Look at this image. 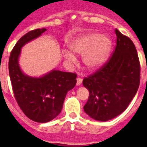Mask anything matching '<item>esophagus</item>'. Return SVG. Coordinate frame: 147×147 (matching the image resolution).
<instances>
[{
  "instance_id": "esophagus-1",
  "label": "esophagus",
  "mask_w": 147,
  "mask_h": 147,
  "mask_svg": "<svg viewBox=\"0 0 147 147\" xmlns=\"http://www.w3.org/2000/svg\"><path fill=\"white\" fill-rule=\"evenodd\" d=\"M82 82V79L80 78H77V85L80 86L81 84V83Z\"/></svg>"
}]
</instances>
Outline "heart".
Here are the masks:
<instances>
[{
  "label": "heart",
  "instance_id": "obj_1",
  "mask_svg": "<svg viewBox=\"0 0 147 147\" xmlns=\"http://www.w3.org/2000/svg\"><path fill=\"white\" fill-rule=\"evenodd\" d=\"M111 47V40L106 35L90 33L76 38L69 45L73 53L82 55V62L89 70H94L106 61ZM64 56L70 63L75 61L71 52L65 50Z\"/></svg>",
  "mask_w": 147,
  "mask_h": 147
}]
</instances>
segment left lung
Returning <instances> with one entry per match:
<instances>
[{
    "label": "left lung",
    "instance_id": "left-lung-1",
    "mask_svg": "<svg viewBox=\"0 0 147 147\" xmlns=\"http://www.w3.org/2000/svg\"><path fill=\"white\" fill-rule=\"evenodd\" d=\"M115 34L117 45L112 57L82 82L90 92L84 110L97 121H108L122 113L135 96L140 82L135 45L117 29Z\"/></svg>",
    "mask_w": 147,
    "mask_h": 147
}]
</instances>
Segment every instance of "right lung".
<instances>
[{
	"mask_svg": "<svg viewBox=\"0 0 147 147\" xmlns=\"http://www.w3.org/2000/svg\"><path fill=\"white\" fill-rule=\"evenodd\" d=\"M46 30L35 29L23 35L12 50L8 63L16 101L30 119L40 123L48 122L61 112L67 93L77 82V75L72 72L53 69L40 78H33L22 72L18 62L21 48Z\"/></svg>",
	"mask_w": 147,
	"mask_h": 147,
	"instance_id": "right-lung-1",
	"label": "right lung"
}]
</instances>
